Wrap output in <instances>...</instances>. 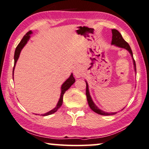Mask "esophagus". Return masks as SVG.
I'll return each mask as SVG.
<instances>
[{
    "mask_svg": "<svg viewBox=\"0 0 149 149\" xmlns=\"http://www.w3.org/2000/svg\"><path fill=\"white\" fill-rule=\"evenodd\" d=\"M73 74L77 78H80L83 74V68L81 66H77L73 70Z\"/></svg>",
    "mask_w": 149,
    "mask_h": 149,
    "instance_id": "34e87169",
    "label": "esophagus"
}]
</instances>
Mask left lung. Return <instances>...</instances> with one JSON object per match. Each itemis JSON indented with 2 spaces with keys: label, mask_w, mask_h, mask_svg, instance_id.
Wrapping results in <instances>:
<instances>
[{
  "label": "left lung",
  "mask_w": 149,
  "mask_h": 149,
  "mask_svg": "<svg viewBox=\"0 0 149 149\" xmlns=\"http://www.w3.org/2000/svg\"><path fill=\"white\" fill-rule=\"evenodd\" d=\"M111 32H112L111 45H113V46H117V47H118V48L126 49V50H128L129 52V53L130 54L131 56H132V58L134 68V71H135L136 74V63H135L134 60L133 54H132V49H131L130 46H129V44H128V43H127L126 41L123 39L121 33H120L117 29H111ZM85 82H86V85H87V87H86V95H87L88 104H89L90 108L94 112H95V113H97L100 114V115H103V116L114 115V114H116V113H117V112H111V113H108V112H105L99 108V107L97 106L95 104V103L93 102V100H92L91 97L89 90V85H88V83L86 80H85ZM124 109V108H123L122 109Z\"/></svg>",
  "instance_id": "obj_1"
}]
</instances>
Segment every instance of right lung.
Here are the masks:
<instances>
[{
	"label": "right lung",
	"instance_id": "obj_1",
	"mask_svg": "<svg viewBox=\"0 0 149 149\" xmlns=\"http://www.w3.org/2000/svg\"><path fill=\"white\" fill-rule=\"evenodd\" d=\"M32 33H33V32H32L31 31H28L27 33L25 34L24 36H23V38L22 40H21L20 43H19V44H18V46H17V48L15 49V55H14L15 62H14L13 69V74H14L15 67L17 60L19 59V55H20L21 52V50H22V49L23 48V47H24L25 45H26L27 42L29 41V40L30 39V35H31V34H32ZM74 82H75V79L74 78V77H73L72 73H71V74L70 75L69 78L66 79V81H64V83L62 84V86H61V93H60V99H59L58 101L56 106L54 109H52V110H50L48 112H47V113H44V114H41V116H49V115H51V114H52L54 113H55V112L60 108V106H61L62 104V101H63V95H64V93H65L66 91L69 89V88L71 87V85L74 84ZM36 115H38V114H36Z\"/></svg>",
	"mask_w": 149,
	"mask_h": 149
}]
</instances>
